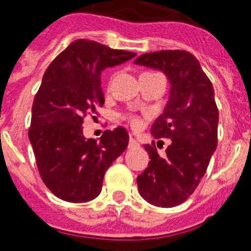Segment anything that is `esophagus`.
Listing matches in <instances>:
<instances>
[{"mask_svg": "<svg viewBox=\"0 0 251 251\" xmlns=\"http://www.w3.org/2000/svg\"><path fill=\"white\" fill-rule=\"evenodd\" d=\"M137 146H138V142H137V141L134 140V138L130 137L129 145H128V148H129V149H133V148H137Z\"/></svg>", "mask_w": 251, "mask_h": 251, "instance_id": "obj_1", "label": "esophagus"}]
</instances>
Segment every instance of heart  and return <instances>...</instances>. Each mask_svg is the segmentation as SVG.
<instances>
[{"instance_id": "obj_1", "label": "heart", "mask_w": 251, "mask_h": 251, "mask_svg": "<svg viewBox=\"0 0 251 251\" xmlns=\"http://www.w3.org/2000/svg\"><path fill=\"white\" fill-rule=\"evenodd\" d=\"M126 119H127L128 124H129L130 127L134 128V129H137V128L141 127V119L138 117H136V115H127Z\"/></svg>"}]
</instances>
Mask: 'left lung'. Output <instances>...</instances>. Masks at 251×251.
<instances>
[{"mask_svg": "<svg viewBox=\"0 0 251 251\" xmlns=\"http://www.w3.org/2000/svg\"><path fill=\"white\" fill-rule=\"evenodd\" d=\"M134 63L163 70L171 82L169 101L151 134L172 144L161 156L155 142L145 146L151 160L137 177L138 191L152 205L177 206L195 191L218 145L214 88L199 60L185 50L144 53Z\"/></svg>", "mask_w": 251, "mask_h": 251, "instance_id": "8db88e82", "label": "left lung"}]
</instances>
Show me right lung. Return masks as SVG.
<instances>
[{
  "label": "right lung",
  "mask_w": 251,
  "mask_h": 251,
  "mask_svg": "<svg viewBox=\"0 0 251 251\" xmlns=\"http://www.w3.org/2000/svg\"><path fill=\"white\" fill-rule=\"evenodd\" d=\"M90 39H75L43 74L28 130L37 168L53 195L69 202L90 201L101 192L105 172L128 146L126 128L86 140L83 119L102 106L101 72L134 57Z\"/></svg>",
  "instance_id": "obj_1"
}]
</instances>
